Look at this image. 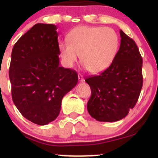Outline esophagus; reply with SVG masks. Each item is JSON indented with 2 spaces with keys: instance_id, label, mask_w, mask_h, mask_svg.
Returning <instances> with one entry per match:
<instances>
[{
  "instance_id": "obj_1",
  "label": "esophagus",
  "mask_w": 158,
  "mask_h": 158,
  "mask_svg": "<svg viewBox=\"0 0 158 158\" xmlns=\"http://www.w3.org/2000/svg\"><path fill=\"white\" fill-rule=\"evenodd\" d=\"M78 79H79V81H80V82H82V81H85L84 77H83V76L81 75V74H79V76H78Z\"/></svg>"
}]
</instances>
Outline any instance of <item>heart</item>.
<instances>
[{
  "label": "heart",
  "mask_w": 158,
  "mask_h": 158,
  "mask_svg": "<svg viewBox=\"0 0 158 158\" xmlns=\"http://www.w3.org/2000/svg\"><path fill=\"white\" fill-rule=\"evenodd\" d=\"M68 42L59 43V51L64 64L72 68L81 60L93 73L104 71L113 62L119 48V37L113 29L81 26L69 33Z\"/></svg>",
  "instance_id": "b5f03b06"
}]
</instances>
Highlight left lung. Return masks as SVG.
Wrapping results in <instances>:
<instances>
[{
  "instance_id": "left-lung-1",
  "label": "left lung",
  "mask_w": 158,
  "mask_h": 158,
  "mask_svg": "<svg viewBox=\"0 0 158 158\" xmlns=\"http://www.w3.org/2000/svg\"><path fill=\"white\" fill-rule=\"evenodd\" d=\"M120 47L111 64L99 76L87 78L91 90L88 113L100 122L126 117L135 106L143 87V59L133 39L119 31Z\"/></svg>"
}]
</instances>
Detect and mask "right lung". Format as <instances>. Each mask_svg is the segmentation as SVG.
<instances>
[{
  "label": "right lung",
  "instance_id": "1",
  "mask_svg": "<svg viewBox=\"0 0 158 158\" xmlns=\"http://www.w3.org/2000/svg\"><path fill=\"white\" fill-rule=\"evenodd\" d=\"M56 30L36 23L18 40L11 56L12 100L25 118L40 126L56 119L62 98L78 82L75 70L59 65Z\"/></svg>",
  "mask_w": 158,
  "mask_h": 158
}]
</instances>
